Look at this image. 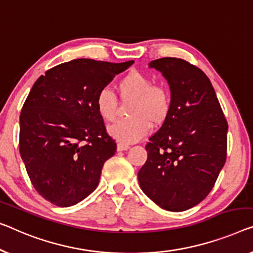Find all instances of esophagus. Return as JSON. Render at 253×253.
Listing matches in <instances>:
<instances>
[{
	"label": "esophagus",
	"mask_w": 253,
	"mask_h": 253,
	"mask_svg": "<svg viewBox=\"0 0 253 253\" xmlns=\"http://www.w3.org/2000/svg\"><path fill=\"white\" fill-rule=\"evenodd\" d=\"M129 148H130V146L128 144H125V143H118V145H117V150H118V151H125V150H128Z\"/></svg>",
	"instance_id": "34e87169"
}]
</instances>
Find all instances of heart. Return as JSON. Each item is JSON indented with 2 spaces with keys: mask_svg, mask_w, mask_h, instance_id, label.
<instances>
[{
  "mask_svg": "<svg viewBox=\"0 0 253 253\" xmlns=\"http://www.w3.org/2000/svg\"><path fill=\"white\" fill-rule=\"evenodd\" d=\"M123 101L131 102L128 108L130 118L120 120L109 128V133L120 143H135L146 136L154 125H161L171 110V95L164 85L152 84L149 76L133 70L117 84ZM117 97L110 89L102 88L96 94L95 108L104 122H114L117 114Z\"/></svg>",
  "mask_w": 253,
  "mask_h": 253,
  "instance_id": "1",
  "label": "heart"
}]
</instances>
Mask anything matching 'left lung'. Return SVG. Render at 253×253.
Here are the masks:
<instances>
[{
  "label": "left lung",
  "mask_w": 253,
  "mask_h": 253,
  "mask_svg": "<svg viewBox=\"0 0 253 253\" xmlns=\"http://www.w3.org/2000/svg\"><path fill=\"white\" fill-rule=\"evenodd\" d=\"M163 73L171 92L168 118L146 143L138 171L142 191L161 208L184 211L214 186L227 156V120L210 79L178 58L149 63Z\"/></svg>",
  "instance_id": "obj_1"
}]
</instances>
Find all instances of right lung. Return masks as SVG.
<instances>
[{"mask_svg":"<svg viewBox=\"0 0 253 253\" xmlns=\"http://www.w3.org/2000/svg\"><path fill=\"white\" fill-rule=\"evenodd\" d=\"M134 61L76 59L40 76L20 114L19 151L35 190L58 207L95 190L117 144L97 114L95 97Z\"/></svg>","mask_w":253,"mask_h":253,"instance_id":"obj_1","label":"right lung"}]
</instances>
